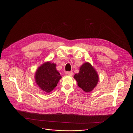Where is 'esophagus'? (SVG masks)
<instances>
[{
	"label": "esophagus",
	"instance_id": "34e87169",
	"mask_svg": "<svg viewBox=\"0 0 133 133\" xmlns=\"http://www.w3.org/2000/svg\"><path fill=\"white\" fill-rule=\"evenodd\" d=\"M67 74L68 75H70V76H72V75H73V72H72V71H67Z\"/></svg>",
	"mask_w": 133,
	"mask_h": 133
}]
</instances>
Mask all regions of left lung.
<instances>
[{"instance_id": "8db88e82", "label": "left lung", "mask_w": 133, "mask_h": 133, "mask_svg": "<svg viewBox=\"0 0 133 133\" xmlns=\"http://www.w3.org/2000/svg\"><path fill=\"white\" fill-rule=\"evenodd\" d=\"M74 77L77 82L78 86L87 92L96 87L99 78L96 71L88 63L84 64L80 67L79 73L76 74Z\"/></svg>"}]
</instances>
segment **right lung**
<instances>
[{"label": "right lung", "mask_w": 133, "mask_h": 133, "mask_svg": "<svg viewBox=\"0 0 133 133\" xmlns=\"http://www.w3.org/2000/svg\"><path fill=\"white\" fill-rule=\"evenodd\" d=\"M56 66L55 64L47 62L36 71V82L42 90L46 92L52 90L62 78L61 74L56 69Z\"/></svg>", "instance_id": "right-lung-1"}]
</instances>
